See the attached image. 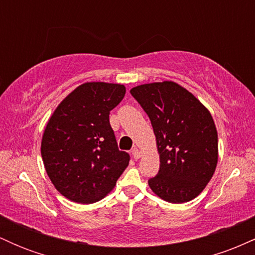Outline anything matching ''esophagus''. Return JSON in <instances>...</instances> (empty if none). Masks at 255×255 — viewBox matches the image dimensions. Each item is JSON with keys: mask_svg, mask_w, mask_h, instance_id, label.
<instances>
[{"mask_svg": "<svg viewBox=\"0 0 255 255\" xmlns=\"http://www.w3.org/2000/svg\"><path fill=\"white\" fill-rule=\"evenodd\" d=\"M131 153H133L134 159H139V158L141 157V151H140L139 148H137V147L133 148V151H131Z\"/></svg>", "mask_w": 255, "mask_h": 255, "instance_id": "34e87169", "label": "esophagus"}]
</instances>
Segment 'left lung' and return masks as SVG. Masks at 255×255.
I'll return each mask as SVG.
<instances>
[{
  "mask_svg": "<svg viewBox=\"0 0 255 255\" xmlns=\"http://www.w3.org/2000/svg\"><path fill=\"white\" fill-rule=\"evenodd\" d=\"M130 93L156 135L160 164L148 180L152 192L172 204L198 197L218 162V135L210 111L174 81L139 85Z\"/></svg>",
  "mask_w": 255,
  "mask_h": 255,
  "instance_id": "8db88e82",
  "label": "left lung"
}]
</instances>
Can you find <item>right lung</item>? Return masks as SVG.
I'll return each instance as SVG.
<instances>
[{
  "label": "right lung",
  "mask_w": 255,
  "mask_h": 255,
  "mask_svg": "<svg viewBox=\"0 0 255 255\" xmlns=\"http://www.w3.org/2000/svg\"><path fill=\"white\" fill-rule=\"evenodd\" d=\"M120 84L85 83L58 104L42 137L46 174L63 197L79 204L103 199L129 164L120 151L110 111L125 97Z\"/></svg>",
  "instance_id": "1"
}]
</instances>
